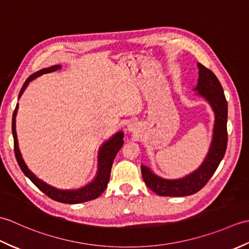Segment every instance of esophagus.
Masks as SVG:
<instances>
[{
    "mask_svg": "<svg viewBox=\"0 0 249 249\" xmlns=\"http://www.w3.org/2000/svg\"><path fill=\"white\" fill-rule=\"evenodd\" d=\"M127 128H128L129 131H131V133H136V131H138V126H137L136 124H134V123L133 124H129Z\"/></svg>",
    "mask_w": 249,
    "mask_h": 249,
    "instance_id": "obj_1",
    "label": "esophagus"
}]
</instances>
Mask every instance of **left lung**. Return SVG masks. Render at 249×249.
<instances>
[{"mask_svg":"<svg viewBox=\"0 0 249 249\" xmlns=\"http://www.w3.org/2000/svg\"><path fill=\"white\" fill-rule=\"evenodd\" d=\"M199 79L195 89L212 106L215 112V125L213 141L209 154L199 169L189 176L179 179H163L155 176L149 168L142 165L141 173L146 186L163 197H184L196 194L203 188L213 177L216 169L225 156L228 143L227 118L228 104L225 97L223 87L215 73L198 63Z\"/></svg>","mask_w":249,"mask_h":249,"instance_id":"left-lung-1","label":"left lung"}]
</instances>
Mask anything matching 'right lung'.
<instances>
[{"mask_svg": "<svg viewBox=\"0 0 249 249\" xmlns=\"http://www.w3.org/2000/svg\"><path fill=\"white\" fill-rule=\"evenodd\" d=\"M61 68L60 65H54L49 68H44V70H40L39 71H36L33 75H31L28 79H26L25 82L23 83V87L21 88V91L19 93V97L22 95L25 88L28 87L30 81L33 80L36 77L41 76L43 73H48L51 71H54L56 70ZM18 105L16 106L14 114H13V123H12V130H13V136H14V151H15V156L16 160L18 161V165L21 170L28 177L32 183H33L35 186L41 190L45 195L48 196L49 198L52 200H55L57 202L62 203H70V204H75V203H82L87 202V201L93 200L98 198L100 195H102L105 189L107 188L108 182L110 179V173H111V168H112V163L114 158L118 154V152L121 150L122 145H123V133L120 131L116 135H114L112 138L109 141L106 142V143L100 147L99 150V156H98V173L96 178H95L92 183H89L87 186H84L80 189L77 190H61L56 189L52 186H49L48 184L44 183L40 181L39 178H37L33 173H32L28 167L25 166V163L21 157L19 147H18V141H17V134H16V113H17Z\"/></svg>", "mask_w": 249, "mask_h": 249, "instance_id": "obj_1", "label": "right lung"}]
</instances>
